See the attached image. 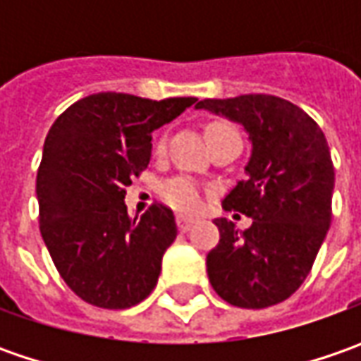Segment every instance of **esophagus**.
<instances>
[{
    "instance_id": "obj_1",
    "label": "esophagus",
    "mask_w": 361,
    "mask_h": 361,
    "mask_svg": "<svg viewBox=\"0 0 361 361\" xmlns=\"http://www.w3.org/2000/svg\"><path fill=\"white\" fill-rule=\"evenodd\" d=\"M176 225H178V229L180 231H188L192 225H195V219H192V216L178 215L176 216Z\"/></svg>"
}]
</instances>
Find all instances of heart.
Segmentation results:
<instances>
[{
  "mask_svg": "<svg viewBox=\"0 0 361 361\" xmlns=\"http://www.w3.org/2000/svg\"><path fill=\"white\" fill-rule=\"evenodd\" d=\"M229 130H235V128L225 124V122H213V124L207 126V138L211 140V138H215L216 134H223V132ZM164 148H166L164 140H160L157 145V154H162ZM162 197L171 207L178 209V211H197L202 202V190L195 180H190L187 176H178V178L169 180L162 187Z\"/></svg>",
  "mask_w": 361,
  "mask_h": 361,
  "instance_id": "obj_1",
  "label": "heart"
}]
</instances>
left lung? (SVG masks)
<instances>
[{"label": "left lung", "mask_w": 361, "mask_h": 361, "mask_svg": "<svg viewBox=\"0 0 361 361\" xmlns=\"http://www.w3.org/2000/svg\"><path fill=\"white\" fill-rule=\"evenodd\" d=\"M249 134L245 178L223 201L225 211L253 219L239 231L216 219L221 239L207 255L216 295L231 305L263 310L293 295L312 271L331 223L334 164L322 128L299 106L269 94L201 100Z\"/></svg>", "instance_id": "8db88e82"}]
</instances>
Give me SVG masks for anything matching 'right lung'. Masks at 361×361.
Returning <instances> with one entry per match:
<instances>
[{
	"mask_svg": "<svg viewBox=\"0 0 361 361\" xmlns=\"http://www.w3.org/2000/svg\"><path fill=\"white\" fill-rule=\"evenodd\" d=\"M195 102L100 92L51 124L35 180L39 233L66 285L86 303L126 310L157 287L176 239L173 211L157 202L130 216L124 197L150 162L152 132Z\"/></svg>",
	"mask_w": 361,
	"mask_h": 361,
	"instance_id": "right-lung-1",
	"label": "right lung"
}]
</instances>
